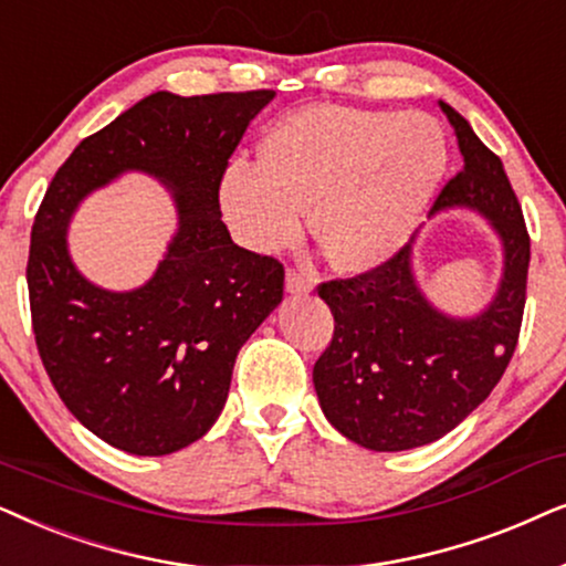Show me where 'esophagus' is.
I'll use <instances>...</instances> for the list:
<instances>
[{
    "label": "esophagus",
    "instance_id": "esophagus-1",
    "mask_svg": "<svg viewBox=\"0 0 566 566\" xmlns=\"http://www.w3.org/2000/svg\"><path fill=\"white\" fill-rule=\"evenodd\" d=\"M313 290V274H307L303 269H290L287 271V292L290 295H307Z\"/></svg>",
    "mask_w": 566,
    "mask_h": 566
}]
</instances>
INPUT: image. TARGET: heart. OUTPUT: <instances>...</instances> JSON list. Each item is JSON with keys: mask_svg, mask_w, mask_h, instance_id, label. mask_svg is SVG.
I'll return each mask as SVG.
<instances>
[{"mask_svg": "<svg viewBox=\"0 0 566 566\" xmlns=\"http://www.w3.org/2000/svg\"><path fill=\"white\" fill-rule=\"evenodd\" d=\"M446 170V132L427 113L321 103L279 118L261 163L224 168L220 207L240 243L271 253L303 235L313 205L331 263L367 271L411 238Z\"/></svg>", "mask_w": 566, "mask_h": 566, "instance_id": "obj_1", "label": "heart"}]
</instances>
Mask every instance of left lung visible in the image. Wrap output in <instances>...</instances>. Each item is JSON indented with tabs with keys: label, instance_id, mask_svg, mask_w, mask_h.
Listing matches in <instances>:
<instances>
[{
	"label": "left lung",
	"instance_id": "1",
	"mask_svg": "<svg viewBox=\"0 0 566 566\" xmlns=\"http://www.w3.org/2000/svg\"><path fill=\"white\" fill-rule=\"evenodd\" d=\"M453 124L463 168L434 199L432 214L471 207L492 222L504 248V274L476 318H450L427 303L411 274V245L380 266L318 284L334 313V336L313 367L326 419L352 442L396 453L455 429L492 394L517 346L528 287L531 238L502 160L461 113Z\"/></svg>",
	"mask_w": 566,
	"mask_h": 566
}]
</instances>
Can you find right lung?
Masks as SVG:
<instances>
[{"label":"right lung","instance_id":"add662e5","mask_svg":"<svg viewBox=\"0 0 566 566\" xmlns=\"http://www.w3.org/2000/svg\"><path fill=\"white\" fill-rule=\"evenodd\" d=\"M271 97L149 95L82 139L38 207L28 255L38 354L74 419L113 448L168 455L205 437L240 346L282 303V263L232 243L220 212L230 155ZM126 169L171 188L179 232L145 289L108 293L73 269L65 224L90 190Z\"/></svg>","mask_w":566,"mask_h":566}]
</instances>
